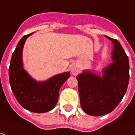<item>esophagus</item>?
Wrapping results in <instances>:
<instances>
[{"mask_svg":"<svg viewBox=\"0 0 135 135\" xmlns=\"http://www.w3.org/2000/svg\"><path fill=\"white\" fill-rule=\"evenodd\" d=\"M71 73L73 75H74V76L77 75V74L79 73V68L77 67V66H71Z\"/></svg>","mask_w":135,"mask_h":135,"instance_id":"obj_1","label":"esophagus"}]
</instances>
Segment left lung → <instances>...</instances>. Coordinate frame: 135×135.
I'll return each mask as SVG.
<instances>
[{"label": "left lung", "instance_id": "left-lung-1", "mask_svg": "<svg viewBox=\"0 0 135 135\" xmlns=\"http://www.w3.org/2000/svg\"><path fill=\"white\" fill-rule=\"evenodd\" d=\"M105 37L113 42L112 62L101 75L85 70L76 77L81 107L90 116H103L114 110L124 96L129 80L128 56L118 40Z\"/></svg>", "mask_w": 135, "mask_h": 135}]
</instances>
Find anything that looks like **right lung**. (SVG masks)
<instances>
[{
	"mask_svg": "<svg viewBox=\"0 0 135 135\" xmlns=\"http://www.w3.org/2000/svg\"><path fill=\"white\" fill-rule=\"evenodd\" d=\"M31 33L24 36L16 46L8 69L9 82L14 96L22 107L34 113H45L56 105L59 90L70 73L59 74L45 81H37L24 69L22 52L25 41Z\"/></svg>",
	"mask_w": 135,
	"mask_h": 135,
	"instance_id": "obj_1",
	"label": "right lung"
}]
</instances>
